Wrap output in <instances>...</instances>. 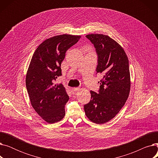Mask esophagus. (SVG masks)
I'll list each match as a JSON object with an SVG mask.
<instances>
[{"label":"esophagus","instance_id":"esophagus-1","mask_svg":"<svg viewBox=\"0 0 158 158\" xmlns=\"http://www.w3.org/2000/svg\"><path fill=\"white\" fill-rule=\"evenodd\" d=\"M79 89H80V88H79V87L73 88H72V92H73V93H76V92H77V91H79Z\"/></svg>","mask_w":158,"mask_h":158}]
</instances>
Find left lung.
<instances>
[{
  "mask_svg": "<svg viewBox=\"0 0 158 158\" xmlns=\"http://www.w3.org/2000/svg\"><path fill=\"white\" fill-rule=\"evenodd\" d=\"M86 37L97 54L96 71L103 75L98 94L90 91L91 100L84 106L89 120L102 124L113 118L129 97L131 81L128 57L123 48L110 36L101 34Z\"/></svg>",
  "mask_w": 158,
  "mask_h": 158,
  "instance_id": "1",
  "label": "left lung"
}]
</instances>
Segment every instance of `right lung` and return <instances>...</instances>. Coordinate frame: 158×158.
Returning <instances> with one entry per match:
<instances>
[{
  "label": "right lung",
  "mask_w": 158,
  "mask_h": 158,
  "mask_svg": "<svg viewBox=\"0 0 158 158\" xmlns=\"http://www.w3.org/2000/svg\"><path fill=\"white\" fill-rule=\"evenodd\" d=\"M81 37L62 35L47 39L32 57L26 78L27 93L33 108L49 123L60 121L65 115L69 97L63 85L55 84V81L62 75L61 64L66 52Z\"/></svg>",
  "instance_id": "add662e5"
}]
</instances>
